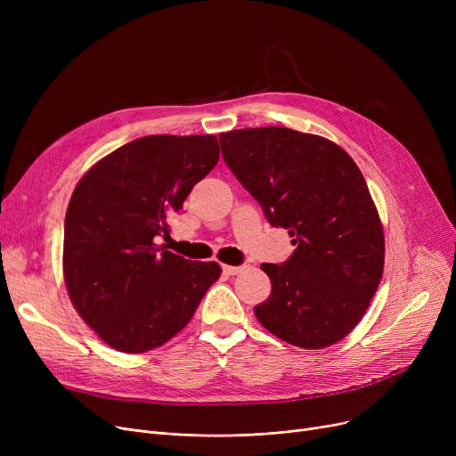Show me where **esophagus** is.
Here are the masks:
<instances>
[{
  "label": "esophagus",
  "mask_w": 456,
  "mask_h": 456,
  "mask_svg": "<svg viewBox=\"0 0 456 456\" xmlns=\"http://www.w3.org/2000/svg\"><path fill=\"white\" fill-rule=\"evenodd\" d=\"M244 268L242 266H224V273L225 275H238V273H240Z\"/></svg>",
  "instance_id": "obj_1"
}]
</instances>
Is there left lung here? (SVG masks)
Wrapping results in <instances>:
<instances>
[{
	"label": "left lung",
	"instance_id": "8db88e82",
	"mask_svg": "<svg viewBox=\"0 0 456 456\" xmlns=\"http://www.w3.org/2000/svg\"><path fill=\"white\" fill-rule=\"evenodd\" d=\"M222 155L296 251L262 265L270 297L256 320L305 349L340 342L366 314L385 270V232L368 184L337 143L286 127L220 134Z\"/></svg>",
	"mask_w": 456,
	"mask_h": 456
}]
</instances>
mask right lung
I'll list each match as a JSON object with an SVG mask.
<instances>
[{
	"instance_id": "right-lung-1",
	"label": "right lung",
	"mask_w": 456,
	"mask_h": 456,
	"mask_svg": "<svg viewBox=\"0 0 456 456\" xmlns=\"http://www.w3.org/2000/svg\"><path fill=\"white\" fill-rule=\"evenodd\" d=\"M220 159L214 134H151L95 162L71 194L62 272L79 316L110 347L146 353L174 338L222 275L159 246L167 218Z\"/></svg>"
}]
</instances>
